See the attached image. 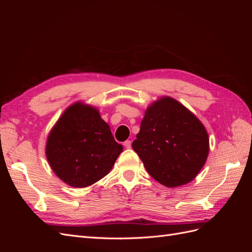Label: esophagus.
Segmentation results:
<instances>
[{"label":"esophagus","instance_id":"1","mask_svg":"<svg viewBox=\"0 0 252 252\" xmlns=\"http://www.w3.org/2000/svg\"><path fill=\"white\" fill-rule=\"evenodd\" d=\"M124 146H125V148H127V149H129V148H131V142H130V141H129V140L125 141V142H124Z\"/></svg>","mask_w":252,"mask_h":252}]
</instances>
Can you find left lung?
Masks as SVG:
<instances>
[{
  "instance_id": "1",
  "label": "left lung",
  "mask_w": 252,
  "mask_h": 252,
  "mask_svg": "<svg viewBox=\"0 0 252 252\" xmlns=\"http://www.w3.org/2000/svg\"><path fill=\"white\" fill-rule=\"evenodd\" d=\"M132 148L151 177L172 188L187 184L200 172L209 139L194 114L174 98L163 97L145 112Z\"/></svg>"
}]
</instances>
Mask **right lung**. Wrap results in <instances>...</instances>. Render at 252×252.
Masks as SVG:
<instances>
[{"mask_svg": "<svg viewBox=\"0 0 252 252\" xmlns=\"http://www.w3.org/2000/svg\"><path fill=\"white\" fill-rule=\"evenodd\" d=\"M123 146L113 139L98 111L81 103L70 106L49 133L46 156L66 184L87 187L111 170Z\"/></svg>", "mask_w": 252, "mask_h": 252, "instance_id": "right-lung-1", "label": "right lung"}]
</instances>
